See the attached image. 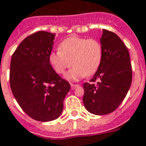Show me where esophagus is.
Wrapping results in <instances>:
<instances>
[{"label": "esophagus", "instance_id": "obj_1", "mask_svg": "<svg viewBox=\"0 0 146 146\" xmlns=\"http://www.w3.org/2000/svg\"><path fill=\"white\" fill-rule=\"evenodd\" d=\"M79 86V84H71V88L72 89H75L76 87H78Z\"/></svg>", "mask_w": 146, "mask_h": 146}]
</instances>
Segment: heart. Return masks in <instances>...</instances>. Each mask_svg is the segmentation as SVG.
<instances>
[{
  "label": "heart",
  "instance_id": "1",
  "mask_svg": "<svg viewBox=\"0 0 146 146\" xmlns=\"http://www.w3.org/2000/svg\"><path fill=\"white\" fill-rule=\"evenodd\" d=\"M103 58L100 42L96 38L72 36L63 40L58 51L50 54V63L56 73L62 74L73 64V67L66 73L69 80H78L85 76L94 75L99 70Z\"/></svg>",
  "mask_w": 146,
  "mask_h": 146
}]
</instances>
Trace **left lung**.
Instances as JSON below:
<instances>
[{
  "label": "left lung",
  "mask_w": 146,
  "mask_h": 146,
  "mask_svg": "<svg viewBox=\"0 0 146 146\" xmlns=\"http://www.w3.org/2000/svg\"><path fill=\"white\" fill-rule=\"evenodd\" d=\"M100 41L103 48L101 64L91 83L83 84V103L88 111L104 115L118 108L126 97L132 70L129 51L117 35L103 29Z\"/></svg>",
  "instance_id": "1"
}]
</instances>
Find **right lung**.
Instances as JSON below:
<instances>
[{
  "label": "right lung",
  "mask_w": 146,
  "mask_h": 146,
  "mask_svg": "<svg viewBox=\"0 0 146 146\" xmlns=\"http://www.w3.org/2000/svg\"><path fill=\"white\" fill-rule=\"evenodd\" d=\"M55 34L38 31L25 38L13 54L10 86L20 108L31 119L49 122L58 119L70 83L50 63Z\"/></svg>",
  "instance_id": "1"
}]
</instances>
